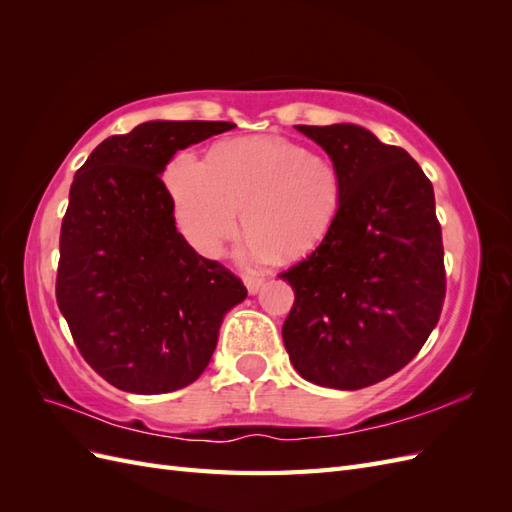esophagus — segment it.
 <instances>
[{"label": "esophagus", "instance_id": "obj_1", "mask_svg": "<svg viewBox=\"0 0 512 512\" xmlns=\"http://www.w3.org/2000/svg\"><path fill=\"white\" fill-rule=\"evenodd\" d=\"M262 284H265V280H262V277H256V275H247L245 277V288H247V292H250V294H256L262 288Z\"/></svg>", "mask_w": 512, "mask_h": 512}]
</instances>
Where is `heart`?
Segmentation results:
<instances>
[{
  "instance_id": "heart-1",
  "label": "heart",
  "mask_w": 512,
  "mask_h": 512,
  "mask_svg": "<svg viewBox=\"0 0 512 512\" xmlns=\"http://www.w3.org/2000/svg\"><path fill=\"white\" fill-rule=\"evenodd\" d=\"M181 235L215 256L224 241L250 235L254 262L305 258L329 239L344 203L337 164L282 136H247L211 151L209 162L179 151L166 170Z\"/></svg>"
}]
</instances>
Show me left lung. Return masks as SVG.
<instances>
[{"mask_svg": "<svg viewBox=\"0 0 512 512\" xmlns=\"http://www.w3.org/2000/svg\"><path fill=\"white\" fill-rule=\"evenodd\" d=\"M337 164L344 203L329 239L280 277L294 290L282 337L307 382L356 391L406 367L446 294L433 185L406 149L354 123L294 126Z\"/></svg>", "mask_w": 512, "mask_h": 512, "instance_id": "left-lung-1", "label": "left lung"}]
</instances>
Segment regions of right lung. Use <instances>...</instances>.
Instances as JSON below:
<instances>
[{"label":"right lung","instance_id":"1","mask_svg":"<svg viewBox=\"0 0 512 512\" xmlns=\"http://www.w3.org/2000/svg\"><path fill=\"white\" fill-rule=\"evenodd\" d=\"M228 121H145L102 141L76 170L61 222L57 305L76 348L121 391L160 395L207 369L239 277L194 252L162 173Z\"/></svg>","mask_w":512,"mask_h":512}]
</instances>
